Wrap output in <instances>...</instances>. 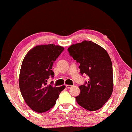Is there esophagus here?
<instances>
[{"label": "esophagus", "instance_id": "1", "mask_svg": "<svg viewBox=\"0 0 132 132\" xmlns=\"http://www.w3.org/2000/svg\"><path fill=\"white\" fill-rule=\"evenodd\" d=\"M66 87L68 88H70V87H72V86H71V85H68V84H67V85H66Z\"/></svg>", "mask_w": 132, "mask_h": 132}]
</instances>
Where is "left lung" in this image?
<instances>
[{
	"label": "left lung",
	"instance_id": "1",
	"mask_svg": "<svg viewBox=\"0 0 132 132\" xmlns=\"http://www.w3.org/2000/svg\"><path fill=\"white\" fill-rule=\"evenodd\" d=\"M68 50L80 63V73L89 77L87 82L79 86L80 93L76 97L77 104L91 111L101 108L113 91L112 64L108 53L90 41L71 45Z\"/></svg>",
	"mask_w": 132,
	"mask_h": 132
}]
</instances>
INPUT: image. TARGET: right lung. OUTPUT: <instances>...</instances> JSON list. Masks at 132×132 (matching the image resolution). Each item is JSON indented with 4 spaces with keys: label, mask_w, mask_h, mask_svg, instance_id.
Returning <instances> with one entry per match:
<instances>
[{
    "label": "right lung",
    "mask_w": 132,
    "mask_h": 132,
    "mask_svg": "<svg viewBox=\"0 0 132 132\" xmlns=\"http://www.w3.org/2000/svg\"><path fill=\"white\" fill-rule=\"evenodd\" d=\"M63 50L62 46L53 44L37 45L24 58L19 87L26 104L35 112L42 113L50 110L65 88V86L57 87L47 84L50 77H54L53 64Z\"/></svg>",
    "instance_id": "obj_1"
}]
</instances>
